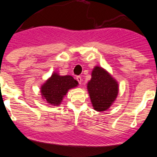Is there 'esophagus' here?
Returning <instances> with one entry per match:
<instances>
[{
	"mask_svg": "<svg viewBox=\"0 0 157 157\" xmlns=\"http://www.w3.org/2000/svg\"><path fill=\"white\" fill-rule=\"evenodd\" d=\"M76 79H77V80L78 81L79 83H80V84L82 83V78H81V77H80V76L77 77H76Z\"/></svg>",
	"mask_w": 157,
	"mask_h": 157,
	"instance_id": "esophagus-1",
	"label": "esophagus"
}]
</instances>
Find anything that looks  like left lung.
<instances>
[{
  "label": "left lung",
  "mask_w": 157,
  "mask_h": 157,
  "mask_svg": "<svg viewBox=\"0 0 157 157\" xmlns=\"http://www.w3.org/2000/svg\"><path fill=\"white\" fill-rule=\"evenodd\" d=\"M87 91L93 109L98 112L105 111L113 105L119 93V84L107 70L94 66L91 78L87 83Z\"/></svg>",
  "instance_id": "8db88e82"
}]
</instances>
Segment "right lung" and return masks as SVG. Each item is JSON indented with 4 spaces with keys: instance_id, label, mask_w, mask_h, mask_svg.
Here are the masks:
<instances>
[{
    "instance_id": "obj_1",
    "label": "right lung",
    "mask_w": 157,
    "mask_h": 157,
    "mask_svg": "<svg viewBox=\"0 0 157 157\" xmlns=\"http://www.w3.org/2000/svg\"><path fill=\"white\" fill-rule=\"evenodd\" d=\"M78 84L71 75L61 76L57 71H54L51 77L41 85V97L50 105L59 106L68 91L77 87Z\"/></svg>"
}]
</instances>
